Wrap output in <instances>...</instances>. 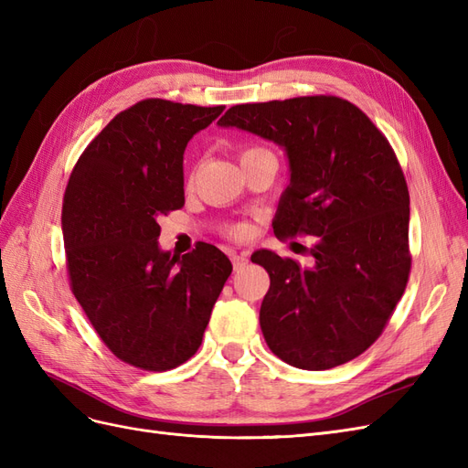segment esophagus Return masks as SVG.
Listing matches in <instances>:
<instances>
[{"label":"esophagus","instance_id":"1","mask_svg":"<svg viewBox=\"0 0 468 468\" xmlns=\"http://www.w3.org/2000/svg\"><path fill=\"white\" fill-rule=\"evenodd\" d=\"M230 260H232L234 269L238 271V269H242L248 263V253H244V251L242 253H232Z\"/></svg>","mask_w":468,"mask_h":468}]
</instances>
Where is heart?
<instances>
[{"label":"heart","mask_w":468,"mask_h":468,"mask_svg":"<svg viewBox=\"0 0 468 468\" xmlns=\"http://www.w3.org/2000/svg\"><path fill=\"white\" fill-rule=\"evenodd\" d=\"M251 150H260V148H251ZM251 150H246V152H251ZM244 152V154H246ZM232 234L234 236H244L246 234V226H236V229L232 230Z\"/></svg>","instance_id":"obj_1"}]
</instances>
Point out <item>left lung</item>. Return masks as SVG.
I'll return each instance as SVG.
<instances>
[{
	"mask_svg": "<svg viewBox=\"0 0 468 468\" xmlns=\"http://www.w3.org/2000/svg\"><path fill=\"white\" fill-rule=\"evenodd\" d=\"M218 126L285 150L291 183L273 230L316 236L308 267L253 251L271 279L260 308L269 349L306 371L356 359L385 330L412 263L410 195L388 140L361 109L332 95L236 105Z\"/></svg>",
	"mask_w": 468,
	"mask_h": 468,
	"instance_id": "8db88e82",
	"label": "left lung"
}]
</instances>
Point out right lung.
Returning <instances> with one entry per match:
<instances>
[{
	"label": "right lung",
	"instance_id": "add662e5",
	"mask_svg": "<svg viewBox=\"0 0 468 468\" xmlns=\"http://www.w3.org/2000/svg\"><path fill=\"white\" fill-rule=\"evenodd\" d=\"M224 111L144 99L83 150L62 205L72 292L124 363L167 371L203 342L232 263L201 242L177 256L158 244V218L186 205L183 154Z\"/></svg>",
	"mask_w": 468,
	"mask_h": 468
}]
</instances>
